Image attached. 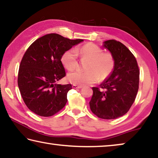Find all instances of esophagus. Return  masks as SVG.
<instances>
[{
    "mask_svg": "<svg viewBox=\"0 0 158 158\" xmlns=\"http://www.w3.org/2000/svg\"><path fill=\"white\" fill-rule=\"evenodd\" d=\"M72 88L73 89H81V88H82V86L77 85V84H73Z\"/></svg>",
    "mask_w": 158,
    "mask_h": 158,
    "instance_id": "obj_1",
    "label": "esophagus"
}]
</instances>
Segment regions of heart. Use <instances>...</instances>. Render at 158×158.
Masks as SVG:
<instances>
[{
	"label": "heart",
	"mask_w": 158,
	"mask_h": 158,
	"mask_svg": "<svg viewBox=\"0 0 158 158\" xmlns=\"http://www.w3.org/2000/svg\"><path fill=\"white\" fill-rule=\"evenodd\" d=\"M78 52L81 58L88 60L85 66L86 72L74 71L67 74V80L72 84L79 85L92 84L109 77L115 67V59L110 52H103V49L92 43L84 44L80 49H68L61 58L62 64L67 70H74L78 65Z\"/></svg>",
	"instance_id": "b5f03b06"
}]
</instances>
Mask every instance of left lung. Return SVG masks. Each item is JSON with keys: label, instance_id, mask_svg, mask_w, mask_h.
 <instances>
[{"label": "left lung", "instance_id": "left-lung-1", "mask_svg": "<svg viewBox=\"0 0 158 158\" xmlns=\"http://www.w3.org/2000/svg\"><path fill=\"white\" fill-rule=\"evenodd\" d=\"M103 47L114 55L115 67L99 87H93L89 106L100 118L115 119L126 114L135 102L140 70L135 56L121 42L109 40Z\"/></svg>", "mask_w": 158, "mask_h": 158}]
</instances>
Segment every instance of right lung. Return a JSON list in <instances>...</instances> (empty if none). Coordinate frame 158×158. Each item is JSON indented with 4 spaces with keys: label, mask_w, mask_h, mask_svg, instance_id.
Listing matches in <instances>:
<instances>
[{
    "label": "right lung",
    "mask_w": 158,
    "mask_h": 158,
    "mask_svg": "<svg viewBox=\"0 0 158 158\" xmlns=\"http://www.w3.org/2000/svg\"><path fill=\"white\" fill-rule=\"evenodd\" d=\"M82 41L51 33L40 37L27 48L19 67L18 84L25 105L35 114L52 116L64 107L72 86L56 84L66 75L61 58Z\"/></svg>",
    "instance_id": "1"
}]
</instances>
